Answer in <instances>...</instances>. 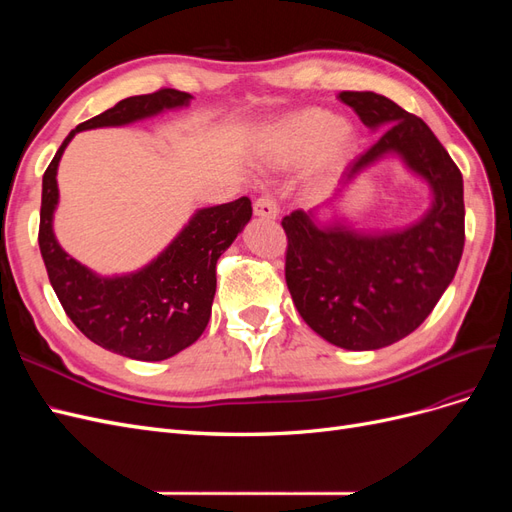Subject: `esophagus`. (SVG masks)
<instances>
[{"mask_svg": "<svg viewBox=\"0 0 512 512\" xmlns=\"http://www.w3.org/2000/svg\"><path fill=\"white\" fill-rule=\"evenodd\" d=\"M277 213H280V207H277L275 198L271 194H262L256 198L254 203V215L258 218H265V220H275Z\"/></svg>", "mask_w": 512, "mask_h": 512, "instance_id": "34e87169", "label": "esophagus"}]
</instances>
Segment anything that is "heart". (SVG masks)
Instances as JSON below:
<instances>
[{
  "instance_id": "heart-1",
  "label": "heart",
  "mask_w": 512,
  "mask_h": 512,
  "mask_svg": "<svg viewBox=\"0 0 512 512\" xmlns=\"http://www.w3.org/2000/svg\"><path fill=\"white\" fill-rule=\"evenodd\" d=\"M352 151V130L344 119L324 111L305 108L269 126L260 138V153L271 166H299L316 156V170L331 175L342 168Z\"/></svg>"
}]
</instances>
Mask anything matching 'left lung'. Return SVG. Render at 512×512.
Here are the masks:
<instances>
[{"label":"left lung","instance_id":"obj_1","mask_svg":"<svg viewBox=\"0 0 512 512\" xmlns=\"http://www.w3.org/2000/svg\"><path fill=\"white\" fill-rule=\"evenodd\" d=\"M339 100L369 130L384 132L346 168L329 203L282 220L286 284L301 318L322 339L346 350H378L421 327L453 282L466 241L463 179L421 117L374 91H342ZM389 155L430 185L432 207L421 221L391 231L319 222L361 172Z\"/></svg>","mask_w":512,"mask_h":512}]
</instances>
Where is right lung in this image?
Here are the masks:
<instances>
[{
	"label": "right lung",
	"instance_id": "right-lung-1",
	"mask_svg": "<svg viewBox=\"0 0 512 512\" xmlns=\"http://www.w3.org/2000/svg\"><path fill=\"white\" fill-rule=\"evenodd\" d=\"M190 94L160 89L132 96L76 126L42 177L40 254L68 318L87 339L134 361H164L192 346L207 329L215 297V265L252 218V203L198 209L190 222L145 267L123 275H98L59 245L53 215L59 203L57 166L76 132L128 126L188 106Z\"/></svg>",
	"mask_w": 512,
	"mask_h": 512
}]
</instances>
